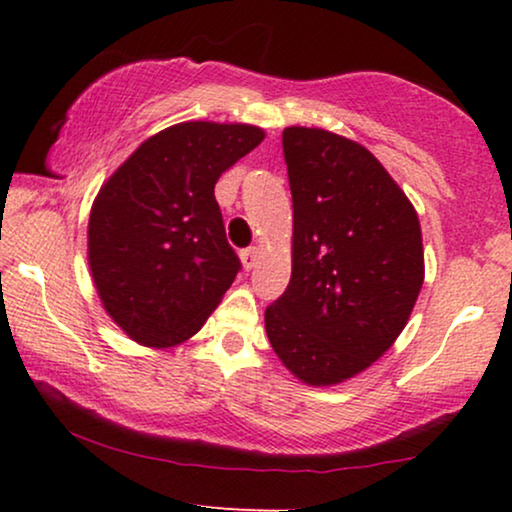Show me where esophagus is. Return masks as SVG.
<instances>
[{"mask_svg":"<svg viewBox=\"0 0 512 512\" xmlns=\"http://www.w3.org/2000/svg\"><path fill=\"white\" fill-rule=\"evenodd\" d=\"M240 258H242V265H244V268H247V270L256 268L258 258H261V249H258V247H247V249H242Z\"/></svg>","mask_w":512,"mask_h":512,"instance_id":"obj_1","label":"esophagus"}]
</instances>
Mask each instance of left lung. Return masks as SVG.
<instances>
[{
  "mask_svg": "<svg viewBox=\"0 0 512 512\" xmlns=\"http://www.w3.org/2000/svg\"><path fill=\"white\" fill-rule=\"evenodd\" d=\"M293 195L291 282L265 310L279 361L310 387L373 366L424 284L415 207L366 146L321 128L282 132Z\"/></svg>",
  "mask_w": 512,
  "mask_h": 512,
  "instance_id": "1",
  "label": "left lung"
}]
</instances>
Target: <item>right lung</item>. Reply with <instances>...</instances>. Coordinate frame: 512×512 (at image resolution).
Listing matches in <instances>:
<instances>
[{"mask_svg": "<svg viewBox=\"0 0 512 512\" xmlns=\"http://www.w3.org/2000/svg\"><path fill=\"white\" fill-rule=\"evenodd\" d=\"M265 132L186 121L160 130L104 181L90 207L88 265L102 307L139 345L193 338L240 270L216 181Z\"/></svg>", "mask_w": 512, "mask_h": 512, "instance_id": "right-lung-1", "label": "right lung"}]
</instances>
